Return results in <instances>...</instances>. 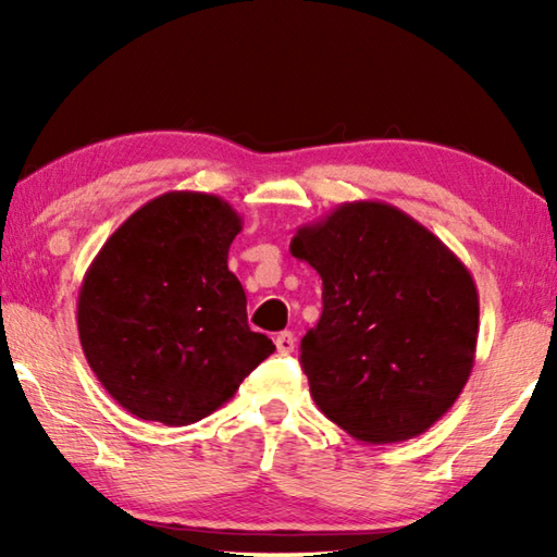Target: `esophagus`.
Returning <instances> with one entry per match:
<instances>
[{
    "label": "esophagus",
    "instance_id": "34e87169",
    "mask_svg": "<svg viewBox=\"0 0 557 557\" xmlns=\"http://www.w3.org/2000/svg\"><path fill=\"white\" fill-rule=\"evenodd\" d=\"M275 346L282 356H287L295 351V336H292V332H282L275 336Z\"/></svg>",
    "mask_w": 557,
    "mask_h": 557
}]
</instances>
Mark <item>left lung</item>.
Masks as SVG:
<instances>
[{
  "label": "left lung",
  "instance_id": "obj_1",
  "mask_svg": "<svg viewBox=\"0 0 557 557\" xmlns=\"http://www.w3.org/2000/svg\"><path fill=\"white\" fill-rule=\"evenodd\" d=\"M289 252L322 277L301 338L309 393L361 442H403L445 414L474 369L479 295L435 233L383 201H351L297 228Z\"/></svg>",
  "mask_w": 557,
  "mask_h": 557
}]
</instances>
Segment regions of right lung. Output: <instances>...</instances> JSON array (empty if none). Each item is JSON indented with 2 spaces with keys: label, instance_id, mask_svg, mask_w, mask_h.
Masks as SVG:
<instances>
[{
  "label": "right lung",
  "instance_id": "obj_1",
  "mask_svg": "<svg viewBox=\"0 0 557 557\" xmlns=\"http://www.w3.org/2000/svg\"><path fill=\"white\" fill-rule=\"evenodd\" d=\"M243 221L221 196L169 191L102 245L78 292V336L112 400L182 428L219 410L275 351L250 332L228 250Z\"/></svg>",
  "mask_w": 557,
  "mask_h": 557
}]
</instances>
